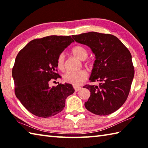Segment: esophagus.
Here are the masks:
<instances>
[{
	"label": "esophagus",
	"instance_id": "esophagus-1",
	"mask_svg": "<svg viewBox=\"0 0 148 148\" xmlns=\"http://www.w3.org/2000/svg\"><path fill=\"white\" fill-rule=\"evenodd\" d=\"M74 88L76 92H77V91H79V90L81 89V86H74Z\"/></svg>",
	"mask_w": 148,
	"mask_h": 148
}]
</instances>
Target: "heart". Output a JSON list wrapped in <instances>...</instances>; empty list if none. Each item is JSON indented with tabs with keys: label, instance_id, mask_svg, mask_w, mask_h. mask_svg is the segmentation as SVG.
Instances as JSON below:
<instances>
[{
	"label": "heart",
	"instance_id": "heart-1",
	"mask_svg": "<svg viewBox=\"0 0 148 148\" xmlns=\"http://www.w3.org/2000/svg\"><path fill=\"white\" fill-rule=\"evenodd\" d=\"M72 53L74 56L81 60H84L87 58V50L81 46H76L72 49ZM57 67L60 70H63L65 66V56L64 53H60L58 56ZM88 77V73L85 70H80L78 71H68L64 75V80L65 82L73 84L79 85L85 81Z\"/></svg>",
	"mask_w": 148,
	"mask_h": 148
}]
</instances>
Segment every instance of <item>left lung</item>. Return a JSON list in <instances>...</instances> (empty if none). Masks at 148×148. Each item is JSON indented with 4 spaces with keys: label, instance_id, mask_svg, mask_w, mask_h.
Listing matches in <instances>:
<instances>
[{
    "label": "left lung",
    "instance_id": "left-lung-1",
    "mask_svg": "<svg viewBox=\"0 0 148 148\" xmlns=\"http://www.w3.org/2000/svg\"><path fill=\"white\" fill-rule=\"evenodd\" d=\"M72 37L76 42L88 46L95 55L89 80L99 84L84 86L91 93L85 108L100 116L117 111L126 101L134 76L129 50L111 34L90 32Z\"/></svg>",
    "mask_w": 148,
    "mask_h": 148
}]
</instances>
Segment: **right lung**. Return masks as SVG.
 <instances>
[{"label":"right lung","mask_w":148,"mask_h":148,"mask_svg":"<svg viewBox=\"0 0 148 148\" xmlns=\"http://www.w3.org/2000/svg\"><path fill=\"white\" fill-rule=\"evenodd\" d=\"M74 42L71 36H49L31 40L18 53L12 71L14 92L33 114L48 118L58 114L74 92L71 84L49 85L51 79L59 77L56 72L58 55Z\"/></svg>","instance_id":"1"}]
</instances>
